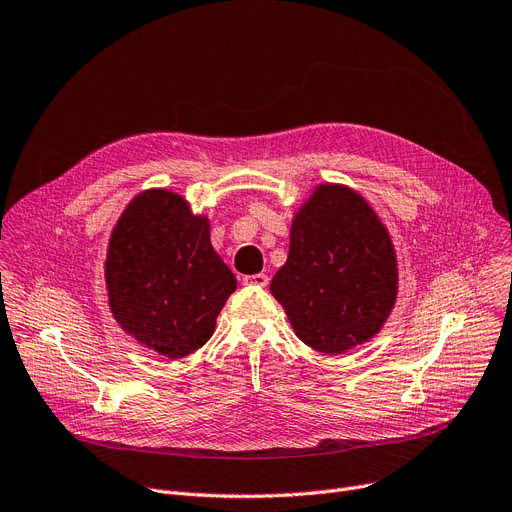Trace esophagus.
Listing matches in <instances>:
<instances>
[{"instance_id":"esophagus-1","label":"esophagus","mask_w":512,"mask_h":512,"mask_svg":"<svg viewBox=\"0 0 512 512\" xmlns=\"http://www.w3.org/2000/svg\"><path fill=\"white\" fill-rule=\"evenodd\" d=\"M243 283H246V285H256V287H266V285H269V277H266L264 273L248 275V277H243Z\"/></svg>"}]
</instances>
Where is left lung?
Instances as JSON below:
<instances>
[{"instance_id":"left-lung-1","label":"left lung","mask_w":512,"mask_h":512,"mask_svg":"<svg viewBox=\"0 0 512 512\" xmlns=\"http://www.w3.org/2000/svg\"><path fill=\"white\" fill-rule=\"evenodd\" d=\"M294 333L342 354L375 337L398 298V258L373 206L342 183H321L291 218L289 254L271 281Z\"/></svg>"}]
</instances>
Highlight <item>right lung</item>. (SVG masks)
I'll use <instances>...</instances> for the list:
<instances>
[{
    "mask_svg": "<svg viewBox=\"0 0 512 512\" xmlns=\"http://www.w3.org/2000/svg\"><path fill=\"white\" fill-rule=\"evenodd\" d=\"M104 279L125 333L166 358H183L214 333L237 279L210 243V221L162 187L145 189L116 221Z\"/></svg>",
    "mask_w": 512,
    "mask_h": 512,
    "instance_id": "1",
    "label": "right lung"
}]
</instances>
